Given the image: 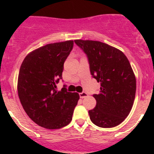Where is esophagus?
I'll use <instances>...</instances> for the list:
<instances>
[{
	"instance_id": "1",
	"label": "esophagus",
	"mask_w": 154,
	"mask_h": 154,
	"mask_svg": "<svg viewBox=\"0 0 154 154\" xmlns=\"http://www.w3.org/2000/svg\"><path fill=\"white\" fill-rule=\"evenodd\" d=\"M87 96H88V94H87V93H86V92L80 93V98H85V97H86Z\"/></svg>"
}]
</instances>
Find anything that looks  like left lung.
<instances>
[{
  "mask_svg": "<svg viewBox=\"0 0 154 154\" xmlns=\"http://www.w3.org/2000/svg\"><path fill=\"white\" fill-rule=\"evenodd\" d=\"M74 42L86 54L91 75L100 83L99 94H94L96 106L88 111L93 124L103 128L120 125L131 111L136 80L128 59L118 48L92 40Z\"/></svg>",
  "mask_w": 154,
  "mask_h": 154,
  "instance_id": "8db88e82",
  "label": "left lung"
}]
</instances>
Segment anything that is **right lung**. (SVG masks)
Returning <instances> with one entry per match:
<instances>
[{
    "instance_id": "obj_1",
    "label": "right lung",
    "mask_w": 154,
    "mask_h": 154,
    "mask_svg": "<svg viewBox=\"0 0 154 154\" xmlns=\"http://www.w3.org/2000/svg\"><path fill=\"white\" fill-rule=\"evenodd\" d=\"M74 41L48 44L29 53L18 77V94L24 111L38 126L60 129L72 120L80 95L66 88L56 89Z\"/></svg>"
}]
</instances>
